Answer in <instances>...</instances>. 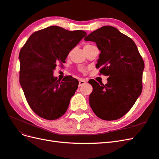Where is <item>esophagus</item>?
<instances>
[{
    "instance_id": "esophagus-1",
    "label": "esophagus",
    "mask_w": 159,
    "mask_h": 159,
    "mask_svg": "<svg viewBox=\"0 0 159 159\" xmlns=\"http://www.w3.org/2000/svg\"><path fill=\"white\" fill-rule=\"evenodd\" d=\"M86 83V80H80V81H79V86H82V85H84V84H85Z\"/></svg>"
}]
</instances>
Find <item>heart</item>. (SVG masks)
Returning a JSON list of instances; mask_svg holds the SVG:
<instances>
[{"mask_svg": "<svg viewBox=\"0 0 159 159\" xmlns=\"http://www.w3.org/2000/svg\"><path fill=\"white\" fill-rule=\"evenodd\" d=\"M87 45H90V44H87ZM87 45H86V46H87Z\"/></svg>", "mask_w": 159, "mask_h": 159, "instance_id": "obj_1", "label": "heart"}]
</instances>
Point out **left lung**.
I'll return each instance as SVG.
<instances>
[{"label": "left lung", "instance_id": "1", "mask_svg": "<svg viewBox=\"0 0 159 159\" xmlns=\"http://www.w3.org/2000/svg\"><path fill=\"white\" fill-rule=\"evenodd\" d=\"M94 42L100 53L96 67L108 75L104 85L94 80L89 102L96 115L113 121L122 117L133 107L142 90L144 63L135 42L110 25L103 26L84 38Z\"/></svg>", "mask_w": 159, "mask_h": 159}]
</instances>
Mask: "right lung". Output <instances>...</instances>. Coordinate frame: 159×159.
Masks as SVG:
<instances>
[{
  "mask_svg": "<svg viewBox=\"0 0 159 159\" xmlns=\"http://www.w3.org/2000/svg\"><path fill=\"white\" fill-rule=\"evenodd\" d=\"M86 35L50 26L33 33L21 49L19 82L31 109L40 117L55 120L67 111L79 82L70 75L60 82L53 71Z\"/></svg>",
  "mask_w": 159,
  "mask_h": 159,
  "instance_id": "obj_1",
  "label": "right lung"
}]
</instances>
